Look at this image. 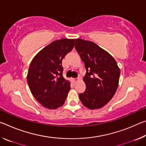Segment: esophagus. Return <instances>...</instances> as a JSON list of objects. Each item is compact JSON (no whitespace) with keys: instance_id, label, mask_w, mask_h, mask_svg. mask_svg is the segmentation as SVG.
<instances>
[{"instance_id":"esophagus-1","label":"esophagus","mask_w":146,"mask_h":146,"mask_svg":"<svg viewBox=\"0 0 146 146\" xmlns=\"http://www.w3.org/2000/svg\"><path fill=\"white\" fill-rule=\"evenodd\" d=\"M79 80H80V78H74V79H73V81H74V82H75V83L78 82Z\"/></svg>"}]
</instances>
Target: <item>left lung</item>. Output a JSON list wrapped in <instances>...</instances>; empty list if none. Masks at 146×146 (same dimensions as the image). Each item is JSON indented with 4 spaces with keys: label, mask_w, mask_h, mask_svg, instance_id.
Returning <instances> with one entry per match:
<instances>
[{
    "label": "left lung",
    "mask_w": 146,
    "mask_h": 146,
    "mask_svg": "<svg viewBox=\"0 0 146 146\" xmlns=\"http://www.w3.org/2000/svg\"><path fill=\"white\" fill-rule=\"evenodd\" d=\"M75 48L84 62L86 90L79 94L82 104L90 110L102 108L117 90L120 69L107 51L91 41L75 39Z\"/></svg>",
    "instance_id": "obj_1"
}]
</instances>
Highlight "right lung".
<instances>
[{"mask_svg":"<svg viewBox=\"0 0 146 146\" xmlns=\"http://www.w3.org/2000/svg\"><path fill=\"white\" fill-rule=\"evenodd\" d=\"M75 39L53 41L42 49L32 60L27 81L30 91L44 108L55 110L62 106L70 90L64 78L63 58L74 47Z\"/></svg>","mask_w":146,"mask_h":146,"instance_id":"1","label":"right lung"}]
</instances>
